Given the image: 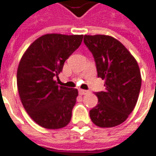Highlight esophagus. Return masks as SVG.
I'll use <instances>...</instances> for the list:
<instances>
[{"mask_svg":"<svg viewBox=\"0 0 156 156\" xmlns=\"http://www.w3.org/2000/svg\"><path fill=\"white\" fill-rule=\"evenodd\" d=\"M88 93H89V91H87V90H79L78 91V94L80 95H85V94H87Z\"/></svg>","mask_w":156,"mask_h":156,"instance_id":"1","label":"esophagus"}]
</instances>
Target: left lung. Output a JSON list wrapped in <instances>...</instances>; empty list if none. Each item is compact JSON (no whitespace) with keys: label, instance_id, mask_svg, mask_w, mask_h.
I'll use <instances>...</instances> for the list:
<instances>
[{"label":"left lung","instance_id":"8db88e82","mask_svg":"<svg viewBox=\"0 0 156 156\" xmlns=\"http://www.w3.org/2000/svg\"><path fill=\"white\" fill-rule=\"evenodd\" d=\"M84 43L92 53L98 78L105 90L96 92L98 104L89 112L99 127H114L124 122L137 103L141 76L139 65L124 45L107 35H85Z\"/></svg>","mask_w":156,"mask_h":156}]
</instances>
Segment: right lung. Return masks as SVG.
Instances as JSON below:
<instances>
[{"instance_id": "add662e5", "label": "right lung", "mask_w": 156, "mask_h": 156, "mask_svg": "<svg viewBox=\"0 0 156 156\" xmlns=\"http://www.w3.org/2000/svg\"><path fill=\"white\" fill-rule=\"evenodd\" d=\"M82 40L83 35H43L19 62L16 82L21 101L32 120L44 128L60 129L71 119L78 90L56 86L55 78Z\"/></svg>"}]
</instances>
